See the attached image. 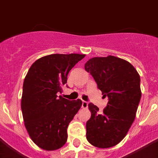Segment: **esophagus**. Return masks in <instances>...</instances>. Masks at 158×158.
<instances>
[{
	"instance_id": "obj_1",
	"label": "esophagus",
	"mask_w": 158,
	"mask_h": 158,
	"mask_svg": "<svg viewBox=\"0 0 158 158\" xmlns=\"http://www.w3.org/2000/svg\"><path fill=\"white\" fill-rule=\"evenodd\" d=\"M87 106H88V103L87 101H83V103H82V108L86 109L87 108Z\"/></svg>"
}]
</instances>
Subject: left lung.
<instances>
[{
  "mask_svg": "<svg viewBox=\"0 0 158 158\" xmlns=\"http://www.w3.org/2000/svg\"><path fill=\"white\" fill-rule=\"evenodd\" d=\"M84 68L102 95L108 97L101 112L97 106L88 104L91 118L86 124V136L95 147H113L124 138L136 117L141 97L140 75L128 61L112 55L90 59Z\"/></svg>",
  "mask_w": 158,
  "mask_h": 158,
  "instance_id": "1",
  "label": "left lung"
}]
</instances>
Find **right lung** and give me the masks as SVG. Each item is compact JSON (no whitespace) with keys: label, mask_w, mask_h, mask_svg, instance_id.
<instances>
[{"label":"right lung","mask_w":158,"mask_h":158,"mask_svg":"<svg viewBox=\"0 0 158 158\" xmlns=\"http://www.w3.org/2000/svg\"><path fill=\"white\" fill-rule=\"evenodd\" d=\"M85 54H54L42 57L30 67L23 83L22 112L30 137L39 148L53 151L67 140V127L82 106L81 99L57 95L67 75Z\"/></svg>","instance_id":"add662e5"}]
</instances>
